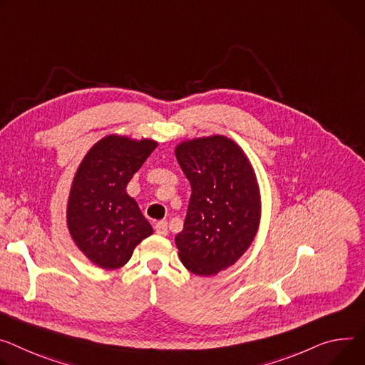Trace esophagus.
<instances>
[{
  "instance_id": "esophagus-1",
  "label": "esophagus",
  "mask_w": 365,
  "mask_h": 365,
  "mask_svg": "<svg viewBox=\"0 0 365 365\" xmlns=\"http://www.w3.org/2000/svg\"><path fill=\"white\" fill-rule=\"evenodd\" d=\"M154 230H155V233H157V235H160V236H168V233H169V225H168V221L161 220V221L155 222Z\"/></svg>"
}]
</instances>
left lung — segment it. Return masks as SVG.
<instances>
[{
    "mask_svg": "<svg viewBox=\"0 0 365 365\" xmlns=\"http://www.w3.org/2000/svg\"><path fill=\"white\" fill-rule=\"evenodd\" d=\"M175 153L192 187L183 230L175 237L179 257L195 275H217L256 237L262 204L255 169L224 135L182 141Z\"/></svg>",
    "mask_w": 365,
    "mask_h": 365,
    "instance_id": "obj_1",
    "label": "left lung"
}]
</instances>
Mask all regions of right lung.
<instances>
[{
	"label": "right lung",
	"mask_w": 365,
	"mask_h": 365,
	"mask_svg": "<svg viewBox=\"0 0 365 365\" xmlns=\"http://www.w3.org/2000/svg\"><path fill=\"white\" fill-rule=\"evenodd\" d=\"M154 140L110 134L97 141L81 160L67 204V225L76 246L102 269H118L153 227L126 192L155 150Z\"/></svg>",
	"instance_id": "right-lung-1"
}]
</instances>
